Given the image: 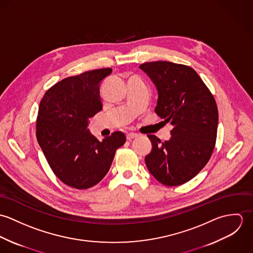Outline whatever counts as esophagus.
<instances>
[{
    "label": "esophagus",
    "instance_id": "obj_1",
    "mask_svg": "<svg viewBox=\"0 0 253 253\" xmlns=\"http://www.w3.org/2000/svg\"><path fill=\"white\" fill-rule=\"evenodd\" d=\"M138 136V134L137 133H133V132H129V133H127L126 134V139L127 140H132V139H134V138H136Z\"/></svg>",
    "mask_w": 253,
    "mask_h": 253
}]
</instances>
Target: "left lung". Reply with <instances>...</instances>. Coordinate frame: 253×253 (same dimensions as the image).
I'll return each instance as SVG.
<instances>
[{
    "label": "left lung",
    "mask_w": 253,
    "mask_h": 253,
    "mask_svg": "<svg viewBox=\"0 0 253 253\" xmlns=\"http://www.w3.org/2000/svg\"><path fill=\"white\" fill-rule=\"evenodd\" d=\"M156 84V114L172 126L169 141L149 134L152 151L145 157L150 173L166 186L182 185L208 164L215 147V99L197 72L183 64L154 61L141 64Z\"/></svg>",
    "instance_id": "left-lung-1"
}]
</instances>
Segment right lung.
I'll list each match as a JSON object with an SVG mask.
<instances>
[{
  "instance_id": "obj_1",
  "label": "right lung",
  "mask_w": 253,
  "mask_h": 253,
  "mask_svg": "<svg viewBox=\"0 0 253 253\" xmlns=\"http://www.w3.org/2000/svg\"><path fill=\"white\" fill-rule=\"evenodd\" d=\"M111 72L102 68L65 78L45 91L39 106L38 143L56 177L75 189L102 180L126 140L115 131L100 142L87 129L88 120L102 109L99 84Z\"/></svg>"
}]
</instances>
